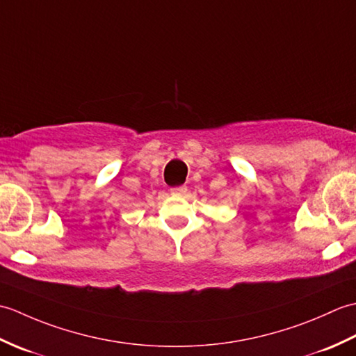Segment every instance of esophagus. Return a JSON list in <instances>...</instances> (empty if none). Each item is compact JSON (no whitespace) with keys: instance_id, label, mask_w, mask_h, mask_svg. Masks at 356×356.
<instances>
[{"instance_id":"1","label":"esophagus","mask_w":356,"mask_h":356,"mask_svg":"<svg viewBox=\"0 0 356 356\" xmlns=\"http://www.w3.org/2000/svg\"><path fill=\"white\" fill-rule=\"evenodd\" d=\"M171 194H174V195H184L188 190H186V186L185 185H180V186H174V188H171Z\"/></svg>"}]
</instances>
